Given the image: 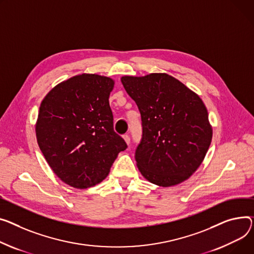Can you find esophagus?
Listing matches in <instances>:
<instances>
[{
  "label": "esophagus",
  "instance_id": "1",
  "mask_svg": "<svg viewBox=\"0 0 254 254\" xmlns=\"http://www.w3.org/2000/svg\"><path fill=\"white\" fill-rule=\"evenodd\" d=\"M124 138V140H125V142L128 145L129 144V142H130V138H129V136H128V134H125V136L123 137Z\"/></svg>",
  "mask_w": 254,
  "mask_h": 254
}]
</instances>
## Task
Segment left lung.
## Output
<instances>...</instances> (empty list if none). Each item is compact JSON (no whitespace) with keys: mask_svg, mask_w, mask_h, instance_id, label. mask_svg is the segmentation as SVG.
I'll return each mask as SVG.
<instances>
[{"mask_svg":"<svg viewBox=\"0 0 254 254\" xmlns=\"http://www.w3.org/2000/svg\"><path fill=\"white\" fill-rule=\"evenodd\" d=\"M121 79L141 112L143 138L136 150L141 175L164 188L188 180L203 161L212 140L203 101L167 73Z\"/></svg>","mask_w":254,"mask_h":254,"instance_id":"left-lung-1","label":"left lung"}]
</instances>
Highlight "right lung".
I'll return each instance as SVG.
<instances>
[{"mask_svg": "<svg viewBox=\"0 0 254 254\" xmlns=\"http://www.w3.org/2000/svg\"><path fill=\"white\" fill-rule=\"evenodd\" d=\"M114 83L108 76L81 73L58 83L42 101L37 141L51 170L70 187L87 189L102 182L127 147L113 130Z\"/></svg>", "mask_w": 254, "mask_h": 254, "instance_id": "add662e5", "label": "right lung"}]
</instances>
